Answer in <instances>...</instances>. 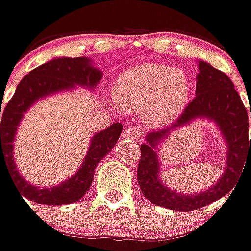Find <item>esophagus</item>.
<instances>
[{"label": "esophagus", "instance_id": "1", "mask_svg": "<svg viewBox=\"0 0 251 251\" xmlns=\"http://www.w3.org/2000/svg\"><path fill=\"white\" fill-rule=\"evenodd\" d=\"M122 135H124V138H130V139L136 140H139L142 138V133L139 132V129L135 127V126H126Z\"/></svg>", "mask_w": 251, "mask_h": 251}]
</instances>
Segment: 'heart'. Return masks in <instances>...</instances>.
<instances>
[{"mask_svg": "<svg viewBox=\"0 0 251 251\" xmlns=\"http://www.w3.org/2000/svg\"><path fill=\"white\" fill-rule=\"evenodd\" d=\"M113 94L124 106L145 109L149 121L163 124L183 109L189 83L180 71L159 64H143L125 71Z\"/></svg>", "mask_w": 251, "mask_h": 251, "instance_id": "heart-1", "label": "heart"}]
</instances>
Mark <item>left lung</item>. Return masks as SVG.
Wrapping results in <instances>:
<instances>
[{
	"instance_id": "obj_1",
	"label": "left lung",
	"mask_w": 251,
	"mask_h": 251,
	"mask_svg": "<svg viewBox=\"0 0 251 251\" xmlns=\"http://www.w3.org/2000/svg\"><path fill=\"white\" fill-rule=\"evenodd\" d=\"M198 117H207L209 120H213L224 133L228 143L226 169L213 188L195 195H182L170 191L160 182V167L155 146L172 130L187 125ZM247 163H251L249 113L244 108L240 95L225 72L216 69L204 61H199L196 96L193 100L169 127L148 133L146 143L140 145V160L138 166L140 190L145 198L156 206L177 212L198 210L231 192Z\"/></svg>"
}]
</instances>
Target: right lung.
<instances>
[{"instance_id": "1", "label": "right lung", "mask_w": 251, "mask_h": 251, "mask_svg": "<svg viewBox=\"0 0 251 251\" xmlns=\"http://www.w3.org/2000/svg\"><path fill=\"white\" fill-rule=\"evenodd\" d=\"M100 78L102 72L96 69L88 58H56L25 75L4 111H1L0 106V165L1 162L5 163L12 182L23 195L21 198H26L38 204L61 206L79 200L91 187L96 166L118 142L122 132V124H113L108 129L96 133L91 140L89 151L79 170L64 183L50 189H39L24 180L14 163L12 142L24 113L38 99L59 91H68L75 85L94 89Z\"/></svg>"}]
</instances>
